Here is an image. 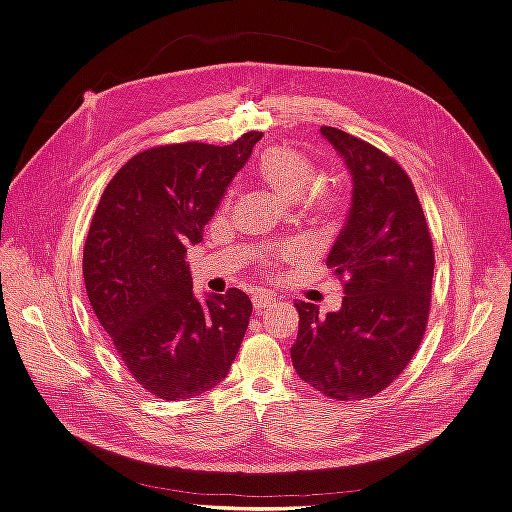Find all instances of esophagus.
Segmentation results:
<instances>
[{
    "label": "esophagus",
    "instance_id": "1",
    "mask_svg": "<svg viewBox=\"0 0 512 512\" xmlns=\"http://www.w3.org/2000/svg\"><path fill=\"white\" fill-rule=\"evenodd\" d=\"M273 301H275L273 294L267 292V290H256V292L252 294V305H254V309H265V307H269Z\"/></svg>",
    "mask_w": 512,
    "mask_h": 512
}]
</instances>
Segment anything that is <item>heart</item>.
Segmentation results:
<instances>
[{
  "label": "heart",
  "instance_id": "heart-1",
  "mask_svg": "<svg viewBox=\"0 0 512 512\" xmlns=\"http://www.w3.org/2000/svg\"><path fill=\"white\" fill-rule=\"evenodd\" d=\"M256 173L271 190L288 200L303 198V207L316 220H324L335 213L339 194L333 185L319 183L320 170L316 160L299 147L271 145L260 151Z\"/></svg>",
  "mask_w": 512,
  "mask_h": 512
}]
</instances>
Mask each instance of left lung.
I'll return each mask as SVG.
<instances>
[{"label":"left lung","mask_w":512,"mask_h":512,"mask_svg":"<svg viewBox=\"0 0 512 512\" xmlns=\"http://www.w3.org/2000/svg\"><path fill=\"white\" fill-rule=\"evenodd\" d=\"M320 132L354 183L348 220L327 258L346 297L327 316L314 303H294L299 335L290 356L299 378L324 397L361 401L391 386L421 346L436 256L421 200L399 162L344 130Z\"/></svg>","instance_id":"8db88e82"}]
</instances>
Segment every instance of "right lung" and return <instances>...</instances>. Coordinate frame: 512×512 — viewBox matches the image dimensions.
Instances as JSON below:
<instances>
[{"label": "right lung", "instance_id": "obj_1", "mask_svg": "<svg viewBox=\"0 0 512 512\" xmlns=\"http://www.w3.org/2000/svg\"><path fill=\"white\" fill-rule=\"evenodd\" d=\"M260 138L252 130L222 147L190 141L136 153L91 218L83 247L89 303L132 378L158 399L213 389L241 348L250 297L230 288L200 303L185 254Z\"/></svg>", "mask_w": 512, "mask_h": 512}]
</instances>
